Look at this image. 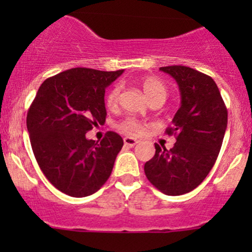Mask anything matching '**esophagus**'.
Masks as SVG:
<instances>
[{
    "label": "esophagus",
    "mask_w": 252,
    "mask_h": 252,
    "mask_svg": "<svg viewBox=\"0 0 252 252\" xmlns=\"http://www.w3.org/2000/svg\"><path fill=\"white\" fill-rule=\"evenodd\" d=\"M138 142L139 141L134 138H129V136H126V138H124V145H126V146H129V147L135 146Z\"/></svg>",
    "instance_id": "1"
}]
</instances>
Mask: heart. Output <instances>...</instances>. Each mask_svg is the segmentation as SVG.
Wrapping results in <instances>:
<instances>
[{
  "label": "heart",
  "instance_id": "1",
  "mask_svg": "<svg viewBox=\"0 0 252 252\" xmlns=\"http://www.w3.org/2000/svg\"><path fill=\"white\" fill-rule=\"evenodd\" d=\"M140 84L144 89L145 94L149 96V98L151 101L155 100H166L167 97V88L158 78L156 77H144L140 79ZM121 85L117 84V85L112 86L108 90V93L106 94L105 97V103L107 106V108L113 110L117 107L119 102V95H121ZM144 123H141L140 121L135 118H126L124 121H122L119 123V129L122 131H124L126 134L129 135H136V134H140L144 131Z\"/></svg>",
  "mask_w": 252,
  "mask_h": 252
}]
</instances>
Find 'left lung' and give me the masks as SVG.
I'll use <instances>...</instances> for the list:
<instances>
[{
	"instance_id": "obj_1",
	"label": "left lung",
	"mask_w": 252,
	"mask_h": 252,
	"mask_svg": "<svg viewBox=\"0 0 252 252\" xmlns=\"http://www.w3.org/2000/svg\"><path fill=\"white\" fill-rule=\"evenodd\" d=\"M180 90V107L168 135L177 136L171 150L155 144V156L145 163L149 182L166 195L178 196L199 187L212 169L224 138L228 111L217 84L204 73L185 65H168Z\"/></svg>"
}]
</instances>
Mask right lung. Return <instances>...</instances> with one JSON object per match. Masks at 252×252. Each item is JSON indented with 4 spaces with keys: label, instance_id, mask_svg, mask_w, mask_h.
I'll return each instance as SVG.
<instances>
[{
    "label": "right lung",
    "instance_id": "1",
    "mask_svg": "<svg viewBox=\"0 0 252 252\" xmlns=\"http://www.w3.org/2000/svg\"><path fill=\"white\" fill-rule=\"evenodd\" d=\"M122 70L72 68L47 78L27 116L32 152L48 182L73 197L97 191L110 178L123 139L107 131L100 142L86 139L106 121L105 91Z\"/></svg>",
    "mask_w": 252,
    "mask_h": 252
}]
</instances>
